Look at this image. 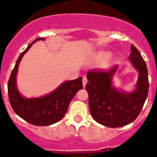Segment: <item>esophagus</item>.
Here are the masks:
<instances>
[{
    "label": "esophagus",
    "instance_id": "34e87169",
    "mask_svg": "<svg viewBox=\"0 0 157 157\" xmlns=\"http://www.w3.org/2000/svg\"><path fill=\"white\" fill-rule=\"evenodd\" d=\"M86 83H87V79H86V77H83V86L85 87L86 86Z\"/></svg>",
    "mask_w": 157,
    "mask_h": 157
}]
</instances>
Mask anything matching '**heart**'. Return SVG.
I'll return each mask as SVG.
<instances>
[{"mask_svg":"<svg viewBox=\"0 0 157 157\" xmlns=\"http://www.w3.org/2000/svg\"><path fill=\"white\" fill-rule=\"evenodd\" d=\"M101 56L104 57V58H109V53H108V52H102V53L100 54Z\"/></svg>","mask_w":157,"mask_h":157,"instance_id":"b5f03b06","label":"heart"}]
</instances>
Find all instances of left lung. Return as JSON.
Segmentation results:
<instances>
[{
    "label": "left lung",
    "mask_w": 157,
    "mask_h": 157,
    "mask_svg": "<svg viewBox=\"0 0 157 157\" xmlns=\"http://www.w3.org/2000/svg\"><path fill=\"white\" fill-rule=\"evenodd\" d=\"M130 63L138 72V78L132 92H126L114 85L113 77L118 66L109 71H90L86 74V90L89 107L96 121L109 128H118L133 122L140 114L149 90L148 71L141 55L133 45Z\"/></svg>",
    "instance_id": "1"
}]
</instances>
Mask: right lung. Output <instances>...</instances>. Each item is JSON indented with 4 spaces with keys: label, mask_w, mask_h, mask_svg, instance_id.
<instances>
[{
    "label": "right lung",
    "mask_w": 157,
    "mask_h": 157,
    "mask_svg": "<svg viewBox=\"0 0 157 157\" xmlns=\"http://www.w3.org/2000/svg\"><path fill=\"white\" fill-rule=\"evenodd\" d=\"M44 38H38L28 45L19 56L12 71L7 83L10 103L18 116L27 122L36 126H48L59 121L67 112L73 98L83 88L82 77L73 80H66L48 94L39 97L26 98L19 91L17 84L18 67L23 55L32 45Z\"/></svg>",
    "instance_id": "right-lung-1"
}]
</instances>
